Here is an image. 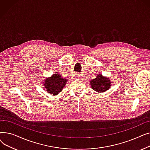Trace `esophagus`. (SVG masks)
Returning <instances> with one entry per match:
<instances>
[{"mask_svg": "<svg viewBox=\"0 0 150 150\" xmlns=\"http://www.w3.org/2000/svg\"><path fill=\"white\" fill-rule=\"evenodd\" d=\"M80 74H78V73H76V74H74V76L75 77V78H79V76H80Z\"/></svg>", "mask_w": 150, "mask_h": 150, "instance_id": "1", "label": "esophagus"}]
</instances>
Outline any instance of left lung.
Instances as JSON below:
<instances>
[{"mask_svg":"<svg viewBox=\"0 0 150 150\" xmlns=\"http://www.w3.org/2000/svg\"><path fill=\"white\" fill-rule=\"evenodd\" d=\"M89 83L91 85L92 89L98 92L106 91L111 86L109 78L103 76L101 74L98 75L95 79L90 81Z\"/></svg>","mask_w":150,"mask_h":150,"instance_id":"left-lung-1","label":"left lung"}]
</instances>
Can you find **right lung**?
<instances>
[{"instance_id":"obj_1","label":"right lung","mask_w":150,"mask_h":150,"mask_svg":"<svg viewBox=\"0 0 150 150\" xmlns=\"http://www.w3.org/2000/svg\"><path fill=\"white\" fill-rule=\"evenodd\" d=\"M44 81V86L47 92L55 96L58 95L62 91L66 84L67 80L62 78L61 75L56 74H53L52 76L49 78H45Z\"/></svg>"}]
</instances>
